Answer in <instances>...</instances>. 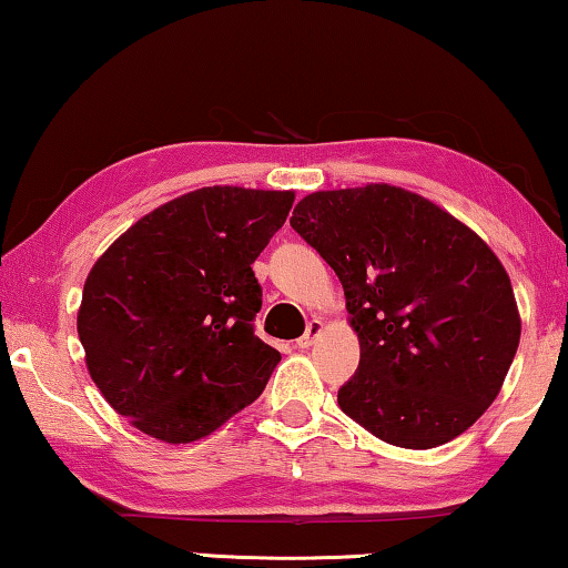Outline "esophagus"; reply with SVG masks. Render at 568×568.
I'll use <instances>...</instances> for the list:
<instances>
[{
    "label": "esophagus",
    "mask_w": 568,
    "mask_h": 568,
    "mask_svg": "<svg viewBox=\"0 0 568 568\" xmlns=\"http://www.w3.org/2000/svg\"><path fill=\"white\" fill-rule=\"evenodd\" d=\"M323 321L321 318H313L311 323H307V328H305V333L301 335V338L295 341V345L297 348H311V345L321 338V333H323Z\"/></svg>",
    "instance_id": "obj_1"
}]
</instances>
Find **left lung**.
<instances>
[{
    "mask_svg": "<svg viewBox=\"0 0 568 568\" xmlns=\"http://www.w3.org/2000/svg\"><path fill=\"white\" fill-rule=\"evenodd\" d=\"M291 225L345 293L358 373L343 413L400 448H436L496 400L521 338L496 253L444 207L386 182L321 190Z\"/></svg>",
    "mask_w": 568,
    "mask_h": 568,
    "instance_id": "8db88e82",
    "label": "left lung"
}]
</instances>
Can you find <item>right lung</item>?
I'll list each match as a JSON object with an SVG mask.
<instances>
[{
	"instance_id": "right-lung-1",
	"label": "right lung",
	"mask_w": 568,
	"mask_h": 568,
	"mask_svg": "<svg viewBox=\"0 0 568 568\" xmlns=\"http://www.w3.org/2000/svg\"><path fill=\"white\" fill-rule=\"evenodd\" d=\"M293 190L200 187L140 217L104 250L77 313L104 400L165 444H192L261 396L281 353L255 335V257Z\"/></svg>"
}]
</instances>
